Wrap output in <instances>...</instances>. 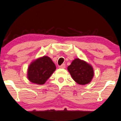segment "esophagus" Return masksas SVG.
<instances>
[{"mask_svg": "<svg viewBox=\"0 0 121 121\" xmlns=\"http://www.w3.org/2000/svg\"><path fill=\"white\" fill-rule=\"evenodd\" d=\"M59 68H61V69H64L65 68V64H62L61 65H60V66H59Z\"/></svg>", "mask_w": 121, "mask_h": 121, "instance_id": "obj_1", "label": "esophagus"}]
</instances>
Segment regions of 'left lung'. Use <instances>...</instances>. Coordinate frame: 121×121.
Wrapping results in <instances>:
<instances>
[{
	"label": "left lung",
	"mask_w": 121,
	"mask_h": 121,
	"mask_svg": "<svg viewBox=\"0 0 121 121\" xmlns=\"http://www.w3.org/2000/svg\"><path fill=\"white\" fill-rule=\"evenodd\" d=\"M68 70L74 81L81 85L91 82L94 75L92 65L78 58L73 61L68 67Z\"/></svg>",
	"instance_id": "obj_1"
}]
</instances>
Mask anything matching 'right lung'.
Listing matches in <instances>:
<instances>
[{
  "label": "right lung",
  "instance_id": "add662e5",
  "mask_svg": "<svg viewBox=\"0 0 121 121\" xmlns=\"http://www.w3.org/2000/svg\"><path fill=\"white\" fill-rule=\"evenodd\" d=\"M56 70V65L50 57L44 56L31 62L27 69L29 81L37 84H44Z\"/></svg>",
  "mask_w": 121,
  "mask_h": 121
}]
</instances>
